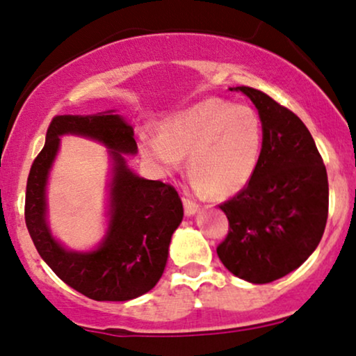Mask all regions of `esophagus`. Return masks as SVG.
<instances>
[{"instance_id":"obj_1","label":"esophagus","mask_w":356,"mask_h":356,"mask_svg":"<svg viewBox=\"0 0 356 356\" xmlns=\"http://www.w3.org/2000/svg\"><path fill=\"white\" fill-rule=\"evenodd\" d=\"M183 206H184V216H186V217H193L194 213L199 211L197 204L191 201V199H188V197L183 199Z\"/></svg>"}]
</instances>
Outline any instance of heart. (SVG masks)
Returning <instances> with one entry per match:
<instances>
[{
  "mask_svg": "<svg viewBox=\"0 0 356 356\" xmlns=\"http://www.w3.org/2000/svg\"><path fill=\"white\" fill-rule=\"evenodd\" d=\"M262 123L246 105L206 99L179 111L162 126V136H144L140 152L162 173L188 168L197 193L225 197L254 177L262 152Z\"/></svg>",
  "mask_w": 356,
  "mask_h": 356,
  "instance_id": "1",
  "label": "heart"
}]
</instances>
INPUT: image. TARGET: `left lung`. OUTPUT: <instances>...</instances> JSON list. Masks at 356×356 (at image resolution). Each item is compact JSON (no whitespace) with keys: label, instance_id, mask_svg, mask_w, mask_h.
Instances as JSON below:
<instances>
[{"label":"left lung","instance_id":"left-lung-1","mask_svg":"<svg viewBox=\"0 0 356 356\" xmlns=\"http://www.w3.org/2000/svg\"><path fill=\"white\" fill-rule=\"evenodd\" d=\"M230 90L254 104L264 140L254 177L220 206L230 227L217 254L233 275L269 284L298 269L318 248L329 212L327 172L293 111L252 87Z\"/></svg>","mask_w":356,"mask_h":356}]
</instances>
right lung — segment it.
<instances>
[{"label": "right lung", "mask_w": 356, "mask_h": 356, "mask_svg": "<svg viewBox=\"0 0 356 356\" xmlns=\"http://www.w3.org/2000/svg\"><path fill=\"white\" fill-rule=\"evenodd\" d=\"M65 134L104 143L112 159L109 227L92 252L66 250L46 222L47 175ZM136 152L133 126L115 110L55 116L27 178L26 225L38 254L65 284L95 301H128L152 290L167 266L173 232L183 220L177 189L140 178L128 167L124 154Z\"/></svg>", "instance_id": "right-lung-1"}]
</instances>
